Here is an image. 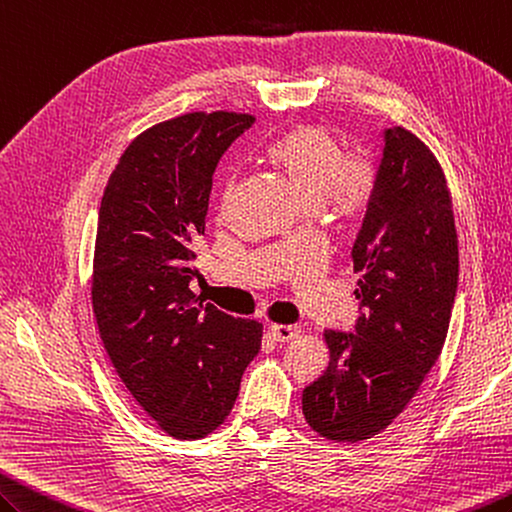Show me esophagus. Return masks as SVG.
Instances as JSON below:
<instances>
[{"mask_svg":"<svg viewBox=\"0 0 512 512\" xmlns=\"http://www.w3.org/2000/svg\"><path fill=\"white\" fill-rule=\"evenodd\" d=\"M269 333L276 342H291L300 335V326L298 324H269Z\"/></svg>","mask_w":512,"mask_h":512,"instance_id":"34e87169","label":"esophagus"}]
</instances>
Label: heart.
<instances>
[{"mask_svg": "<svg viewBox=\"0 0 512 512\" xmlns=\"http://www.w3.org/2000/svg\"><path fill=\"white\" fill-rule=\"evenodd\" d=\"M269 160L285 170L306 206L331 203L339 214H357L372 195V170L350 157L344 140L324 124H298L269 144ZM227 181L225 195L230 192Z\"/></svg>", "mask_w": 512, "mask_h": 512, "instance_id": "b5f03b06", "label": "heart"}]
</instances>
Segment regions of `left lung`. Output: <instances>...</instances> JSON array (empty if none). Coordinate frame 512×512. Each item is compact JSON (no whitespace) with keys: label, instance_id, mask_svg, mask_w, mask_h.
Returning a JSON list of instances; mask_svg holds the SVG:
<instances>
[{"label":"left lung","instance_id":"obj_1","mask_svg":"<svg viewBox=\"0 0 512 512\" xmlns=\"http://www.w3.org/2000/svg\"><path fill=\"white\" fill-rule=\"evenodd\" d=\"M363 309L355 333L324 331L328 366L302 392L322 438L381 434L414 399L445 346L458 289V234L445 173L412 131H383V157L352 245Z\"/></svg>","mask_w":512,"mask_h":512}]
</instances>
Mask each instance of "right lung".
Instances as JSON below:
<instances>
[{"label":"right lung","mask_w":512,"mask_h":512,"mask_svg":"<svg viewBox=\"0 0 512 512\" xmlns=\"http://www.w3.org/2000/svg\"><path fill=\"white\" fill-rule=\"evenodd\" d=\"M254 116L192 111L142 131L100 201L92 306L118 377L157 427L206 438L230 416L263 324L190 291L212 173Z\"/></svg>","instance_id":"add662e5"}]
</instances>
